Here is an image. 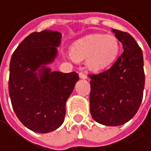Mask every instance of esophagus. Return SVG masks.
Wrapping results in <instances>:
<instances>
[{
	"label": "esophagus",
	"instance_id": "obj_1",
	"mask_svg": "<svg viewBox=\"0 0 151 151\" xmlns=\"http://www.w3.org/2000/svg\"><path fill=\"white\" fill-rule=\"evenodd\" d=\"M78 75H79V78H87L86 74L85 73H83V72H80V73H78Z\"/></svg>",
	"mask_w": 151,
	"mask_h": 151
}]
</instances>
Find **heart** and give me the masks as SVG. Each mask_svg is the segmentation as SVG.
Masks as SVG:
<instances>
[{
	"mask_svg": "<svg viewBox=\"0 0 151 151\" xmlns=\"http://www.w3.org/2000/svg\"><path fill=\"white\" fill-rule=\"evenodd\" d=\"M120 50V42L114 36L93 34L86 36L72 46V56L76 60L86 59L87 67L94 72L108 66Z\"/></svg>",
	"mask_w": 151,
	"mask_h": 151,
	"instance_id": "b5f03b06",
	"label": "heart"
}]
</instances>
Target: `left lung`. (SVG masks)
I'll return each instance as SVG.
<instances>
[{"label": "left lung", "instance_id": "8db88e82", "mask_svg": "<svg viewBox=\"0 0 151 151\" xmlns=\"http://www.w3.org/2000/svg\"><path fill=\"white\" fill-rule=\"evenodd\" d=\"M123 52L107 70L89 74L90 113L106 126H119L132 119L141 105L145 84L142 49L127 32L113 30Z\"/></svg>", "mask_w": 151, "mask_h": 151}]
</instances>
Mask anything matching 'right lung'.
<instances>
[{"label": "right lung", "mask_w": 151, "mask_h": 151, "mask_svg": "<svg viewBox=\"0 0 151 151\" xmlns=\"http://www.w3.org/2000/svg\"><path fill=\"white\" fill-rule=\"evenodd\" d=\"M60 39L58 31L33 32L11 57L9 78L11 104L20 122L34 132H51L62 125L66 101L78 80L75 72L50 73L46 67L54 60Z\"/></svg>", "instance_id": "1"}]
</instances>
